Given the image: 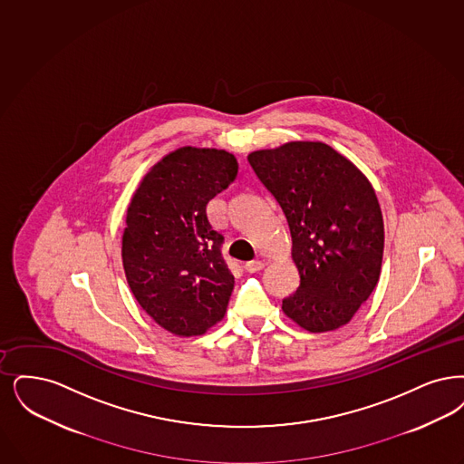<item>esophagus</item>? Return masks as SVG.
<instances>
[{"mask_svg":"<svg viewBox=\"0 0 464 464\" xmlns=\"http://www.w3.org/2000/svg\"><path fill=\"white\" fill-rule=\"evenodd\" d=\"M262 267H264V262H262V260H250V262L245 264V271H246V273H257Z\"/></svg>","mask_w":464,"mask_h":464,"instance_id":"obj_1","label":"esophagus"}]
</instances>
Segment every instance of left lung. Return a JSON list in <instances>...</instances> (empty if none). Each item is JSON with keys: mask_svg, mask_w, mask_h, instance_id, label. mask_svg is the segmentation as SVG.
<instances>
[{"mask_svg": "<svg viewBox=\"0 0 464 464\" xmlns=\"http://www.w3.org/2000/svg\"><path fill=\"white\" fill-rule=\"evenodd\" d=\"M248 162L290 226L300 286L283 313L309 334L345 326L382 273L385 227L370 179L323 141L256 150Z\"/></svg>", "mask_w": 464, "mask_h": 464, "instance_id": "8db88e82", "label": "left lung"}]
</instances>
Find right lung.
<instances>
[{"instance_id": "1", "label": "right lung", "mask_w": 464, "mask_h": 464, "mask_svg": "<svg viewBox=\"0 0 464 464\" xmlns=\"http://www.w3.org/2000/svg\"><path fill=\"white\" fill-rule=\"evenodd\" d=\"M238 176L226 150L181 147L150 167L132 193L122 266L143 311L169 334L198 336L218 324L235 278L207 204Z\"/></svg>"}]
</instances>
